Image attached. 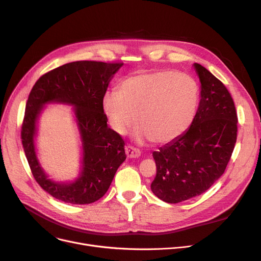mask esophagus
<instances>
[{
    "label": "esophagus",
    "mask_w": 261,
    "mask_h": 261,
    "mask_svg": "<svg viewBox=\"0 0 261 261\" xmlns=\"http://www.w3.org/2000/svg\"><path fill=\"white\" fill-rule=\"evenodd\" d=\"M125 150H126L127 156L130 158V159H136V158H139V156L141 155V151H140V150L134 148V147H132V146H126Z\"/></svg>",
    "instance_id": "34e87169"
}]
</instances>
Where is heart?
<instances>
[{"mask_svg": "<svg viewBox=\"0 0 261 261\" xmlns=\"http://www.w3.org/2000/svg\"><path fill=\"white\" fill-rule=\"evenodd\" d=\"M118 91H107L101 110L108 125L125 134L134 118V138L159 144L181 135L195 116L198 88L190 76L171 71L139 73L123 79Z\"/></svg>", "mask_w": 261, "mask_h": 261, "instance_id": "heart-1", "label": "heart"}]
</instances>
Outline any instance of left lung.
Returning <instances> with one entry per match:
<instances>
[{
	"instance_id": "1",
	"label": "left lung",
	"mask_w": 261,
	"mask_h": 261,
	"mask_svg": "<svg viewBox=\"0 0 261 261\" xmlns=\"http://www.w3.org/2000/svg\"><path fill=\"white\" fill-rule=\"evenodd\" d=\"M200 102L190 127L152 153L156 175L152 193L179 203L205 193L227 166L237 140V113L222 82L199 63Z\"/></svg>"
}]
</instances>
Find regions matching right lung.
Wrapping results in <instances>:
<instances>
[{"label":"right lung","mask_w":261,"mask_h":261,"mask_svg":"<svg viewBox=\"0 0 261 261\" xmlns=\"http://www.w3.org/2000/svg\"><path fill=\"white\" fill-rule=\"evenodd\" d=\"M123 63L75 61L41 76L25 107L21 138L33 175L46 193L70 204H90L107 193L118 167L126 160L125 143L110 129L101 99L110 81ZM62 103L73 107L82 142V168L73 181L49 179L36 155L37 121L45 106Z\"/></svg>","instance_id":"right-lung-1"}]
</instances>
